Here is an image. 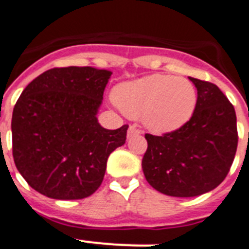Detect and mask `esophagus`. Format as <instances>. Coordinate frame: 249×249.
<instances>
[{
  "label": "esophagus",
  "mask_w": 249,
  "mask_h": 249,
  "mask_svg": "<svg viewBox=\"0 0 249 249\" xmlns=\"http://www.w3.org/2000/svg\"><path fill=\"white\" fill-rule=\"evenodd\" d=\"M141 133H142V131L139 130V129H137L135 125H130L128 129V138H131V137H134V135H139Z\"/></svg>",
  "instance_id": "esophagus-1"
}]
</instances>
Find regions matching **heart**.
Segmentation results:
<instances>
[{
  "label": "heart",
  "instance_id": "b5f03b06",
  "mask_svg": "<svg viewBox=\"0 0 249 249\" xmlns=\"http://www.w3.org/2000/svg\"><path fill=\"white\" fill-rule=\"evenodd\" d=\"M112 96L126 116L141 118L145 128L155 133L181 128L197 106V90L191 80L163 74L120 83Z\"/></svg>",
  "mask_w": 249,
  "mask_h": 249
}]
</instances>
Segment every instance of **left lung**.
Segmentation results:
<instances>
[{"instance_id":"left-lung-1","label":"left lung","mask_w":249,"mask_h":249,"mask_svg":"<svg viewBox=\"0 0 249 249\" xmlns=\"http://www.w3.org/2000/svg\"><path fill=\"white\" fill-rule=\"evenodd\" d=\"M189 80L197 88L191 120L162 137L145 134V180L171 197H197L215 189L229 173L238 145L233 105L215 84Z\"/></svg>"}]
</instances>
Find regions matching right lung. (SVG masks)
Wrapping results in <instances>:
<instances>
[{
	"label": "right lung",
	"instance_id": "obj_1",
	"mask_svg": "<svg viewBox=\"0 0 249 249\" xmlns=\"http://www.w3.org/2000/svg\"><path fill=\"white\" fill-rule=\"evenodd\" d=\"M112 72L90 66L51 69L26 86L14 107L13 156L40 195L82 199L100 188L111 152L125 143L97 119Z\"/></svg>",
	"mask_w": 249,
	"mask_h": 249
}]
</instances>
